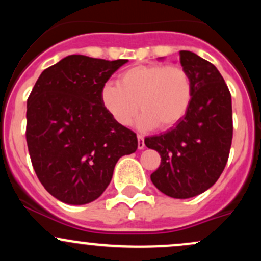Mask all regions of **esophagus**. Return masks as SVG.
Here are the masks:
<instances>
[{
	"label": "esophagus",
	"instance_id": "obj_1",
	"mask_svg": "<svg viewBox=\"0 0 261 261\" xmlns=\"http://www.w3.org/2000/svg\"><path fill=\"white\" fill-rule=\"evenodd\" d=\"M137 147H139V149L145 148V137L140 134L137 135Z\"/></svg>",
	"mask_w": 261,
	"mask_h": 261
}]
</instances>
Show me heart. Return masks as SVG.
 Wrapping results in <instances>:
<instances>
[{"label": "heart", "mask_w": 261, "mask_h": 261, "mask_svg": "<svg viewBox=\"0 0 261 261\" xmlns=\"http://www.w3.org/2000/svg\"><path fill=\"white\" fill-rule=\"evenodd\" d=\"M101 103L114 120L127 126L142 110L143 128H169L188 113L193 100V83L179 65H136L124 71L118 83L101 88Z\"/></svg>", "instance_id": "heart-1"}]
</instances>
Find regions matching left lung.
I'll use <instances>...</instances> for the list:
<instances>
[{"mask_svg":"<svg viewBox=\"0 0 261 261\" xmlns=\"http://www.w3.org/2000/svg\"><path fill=\"white\" fill-rule=\"evenodd\" d=\"M180 64L193 83V100L184 118L164 134L145 139L161 154L151 174L154 187L174 199H189L211 188L228 161L233 137L232 98L211 62L191 51Z\"/></svg>","mask_w":261,"mask_h":261,"instance_id":"left-lung-1","label":"left lung"}]
</instances>
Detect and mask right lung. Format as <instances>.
I'll list each match as a JSON object with an SVG mask.
<instances>
[{"mask_svg":"<svg viewBox=\"0 0 261 261\" xmlns=\"http://www.w3.org/2000/svg\"><path fill=\"white\" fill-rule=\"evenodd\" d=\"M127 60L70 55L41 72L27 103L29 155L43 187L60 201H94L119 158L134 153V131L114 120L101 88Z\"/></svg>","mask_w":261,"mask_h":261,"instance_id":"1","label":"right lung"}]
</instances>
